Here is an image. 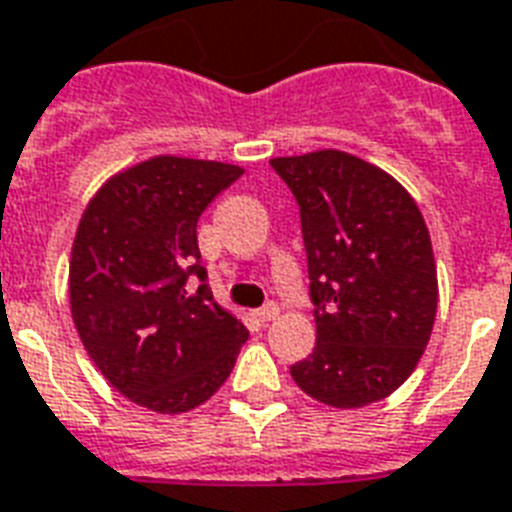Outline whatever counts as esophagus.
Returning a JSON list of instances; mask_svg holds the SVG:
<instances>
[{"mask_svg": "<svg viewBox=\"0 0 512 512\" xmlns=\"http://www.w3.org/2000/svg\"><path fill=\"white\" fill-rule=\"evenodd\" d=\"M255 316L260 321H263V324H268V321H273V319H276V316H279V305H276V303H265L263 308H260V311L255 313Z\"/></svg>", "mask_w": 512, "mask_h": 512, "instance_id": "obj_1", "label": "esophagus"}]
</instances>
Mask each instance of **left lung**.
<instances>
[{"mask_svg":"<svg viewBox=\"0 0 512 512\" xmlns=\"http://www.w3.org/2000/svg\"><path fill=\"white\" fill-rule=\"evenodd\" d=\"M300 207L316 348L289 366L308 396L356 409L414 372L438 305L430 233L414 199L342 151L271 159Z\"/></svg>","mask_w":512,"mask_h":512,"instance_id":"8db88e82","label":"left lung"}]
</instances>
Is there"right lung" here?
<instances>
[{
    "label": "right lung",
    "mask_w": 512,
    "mask_h": 512,
    "mask_svg": "<svg viewBox=\"0 0 512 512\" xmlns=\"http://www.w3.org/2000/svg\"><path fill=\"white\" fill-rule=\"evenodd\" d=\"M241 175L156 156L111 177L84 209L68 273L76 332L103 377L151 412L204 404L249 337L215 303L196 241L201 212Z\"/></svg>",
    "instance_id": "add662e5"
}]
</instances>
